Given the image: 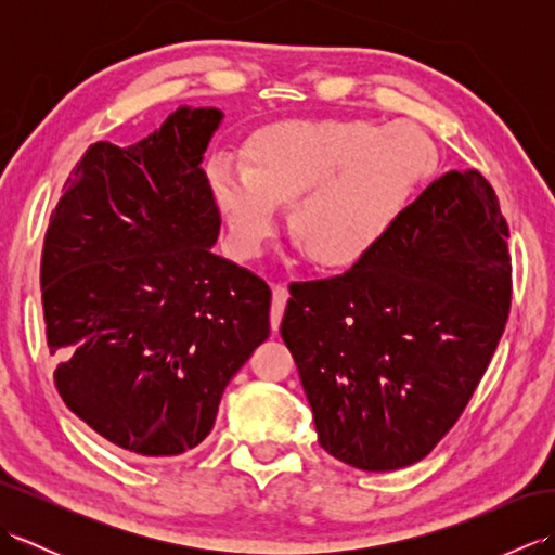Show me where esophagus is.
I'll return each instance as SVG.
<instances>
[{"instance_id":"obj_1","label":"esophagus","mask_w":555,"mask_h":555,"mask_svg":"<svg viewBox=\"0 0 555 555\" xmlns=\"http://www.w3.org/2000/svg\"><path fill=\"white\" fill-rule=\"evenodd\" d=\"M271 293H274V300H271L269 322H271V328L276 332L281 320H284V310H286V302H288V288H286V284H274Z\"/></svg>"}]
</instances>
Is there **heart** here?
I'll list each match as a JSON object with an SVG mask.
<instances>
[{
    "mask_svg": "<svg viewBox=\"0 0 555 555\" xmlns=\"http://www.w3.org/2000/svg\"><path fill=\"white\" fill-rule=\"evenodd\" d=\"M245 169L209 167L233 253L257 257L291 207L288 231L305 257L346 269L367 255L436 171V145L417 126L362 119L279 121L245 140Z\"/></svg>",
    "mask_w": 555,
    "mask_h": 555,
    "instance_id": "heart-1",
    "label": "heart"
}]
</instances>
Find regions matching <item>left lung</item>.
Here are the masks:
<instances>
[{
  "label": "left lung",
  "instance_id": "1",
  "mask_svg": "<svg viewBox=\"0 0 555 555\" xmlns=\"http://www.w3.org/2000/svg\"><path fill=\"white\" fill-rule=\"evenodd\" d=\"M505 238L491 183L448 171L344 274L293 281L281 338L328 455L391 473L451 431L508 322Z\"/></svg>",
  "mask_w": 555,
  "mask_h": 555
}]
</instances>
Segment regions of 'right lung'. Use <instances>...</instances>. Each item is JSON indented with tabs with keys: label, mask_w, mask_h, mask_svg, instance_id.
Instances as JSON below:
<instances>
[{
	"label": "right lung",
	"mask_w": 555,
	"mask_h": 555,
	"mask_svg": "<svg viewBox=\"0 0 555 555\" xmlns=\"http://www.w3.org/2000/svg\"><path fill=\"white\" fill-rule=\"evenodd\" d=\"M219 121L215 107H179L138 145H90L44 233L56 391L135 457L203 441L223 388L269 336L267 281L209 250L221 217L199 162Z\"/></svg>",
	"instance_id": "add662e5"
}]
</instances>
